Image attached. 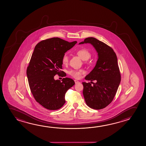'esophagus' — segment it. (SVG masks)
<instances>
[{"mask_svg":"<svg viewBox=\"0 0 146 146\" xmlns=\"http://www.w3.org/2000/svg\"><path fill=\"white\" fill-rule=\"evenodd\" d=\"M74 82H75V83L76 84L79 83V82H80L79 81H77V80H74Z\"/></svg>","mask_w":146,"mask_h":146,"instance_id":"1","label":"esophagus"}]
</instances>
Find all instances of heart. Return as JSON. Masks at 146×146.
I'll use <instances>...</instances> for the list:
<instances>
[{
	"label": "heart",
	"instance_id": "heart-1",
	"mask_svg": "<svg viewBox=\"0 0 146 146\" xmlns=\"http://www.w3.org/2000/svg\"><path fill=\"white\" fill-rule=\"evenodd\" d=\"M76 54L83 60H87L91 56L90 52L86 48H80L77 50ZM68 58L66 53H64L62 57V62L64 64H67ZM85 74V71L83 70H70L68 71V74L76 79H80L83 74Z\"/></svg>",
	"mask_w": 146,
	"mask_h": 146
}]
</instances>
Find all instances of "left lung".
<instances>
[{"mask_svg": "<svg viewBox=\"0 0 146 146\" xmlns=\"http://www.w3.org/2000/svg\"><path fill=\"white\" fill-rule=\"evenodd\" d=\"M84 43L92 44L98 58L93 70L85 77L86 80L96 83L92 86L90 83H82L84 97L88 107L95 110L104 109L113 101L120 83L117 57L111 47L95 38L87 37L79 44Z\"/></svg>", "mask_w": 146, "mask_h": 146, "instance_id": "obj_1", "label": "left lung"}]
</instances>
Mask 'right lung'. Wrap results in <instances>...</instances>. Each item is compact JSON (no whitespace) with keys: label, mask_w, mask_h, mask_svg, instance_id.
Wrapping results in <instances>:
<instances>
[{"label":"right lung","mask_w":146,"mask_h":146,"mask_svg":"<svg viewBox=\"0 0 146 146\" xmlns=\"http://www.w3.org/2000/svg\"><path fill=\"white\" fill-rule=\"evenodd\" d=\"M76 42L53 37L42 40L35 46L26 74L35 100L46 109H60L65 103L66 91L75 84L70 78H63L61 82L55 80L54 76H66L60 70L62 69V57Z\"/></svg>","instance_id":"right-lung-1"}]
</instances>
